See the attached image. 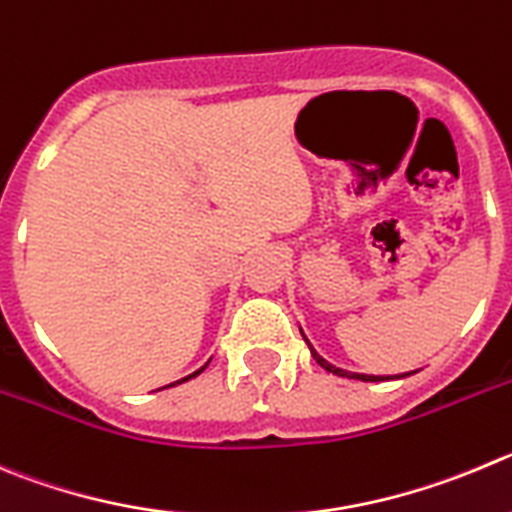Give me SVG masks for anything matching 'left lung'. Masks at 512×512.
Segmentation results:
<instances>
[{
  "mask_svg": "<svg viewBox=\"0 0 512 512\" xmlns=\"http://www.w3.org/2000/svg\"><path fill=\"white\" fill-rule=\"evenodd\" d=\"M303 333V331H300ZM305 338V336H303ZM305 343H308V338H305ZM308 348H310V353H313V358L315 361H318V364L323 366V369L326 371H331V374H336V376H346V379H358V381H386V379H401V376H409V374H414V371H409V374H399V376H371V374H351V371H343V369H336V366L333 364H328L326 358L323 356H318V353H315V348L310 346L308 343Z\"/></svg>",
  "mask_w": 512,
  "mask_h": 512,
  "instance_id": "1",
  "label": "left lung"
}]
</instances>
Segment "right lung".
<instances>
[{
    "mask_svg": "<svg viewBox=\"0 0 512 512\" xmlns=\"http://www.w3.org/2000/svg\"><path fill=\"white\" fill-rule=\"evenodd\" d=\"M207 364H209V361H207ZM207 364H204V366H202V369H199V371H194V374H189V376H184V379L174 381V384H184V381H189V379H194V376H199V374H202V371H204V369H207ZM174 384H169V386H174Z\"/></svg>",
    "mask_w": 512,
    "mask_h": 512,
    "instance_id": "right-lung-1",
    "label": "right lung"
}]
</instances>
